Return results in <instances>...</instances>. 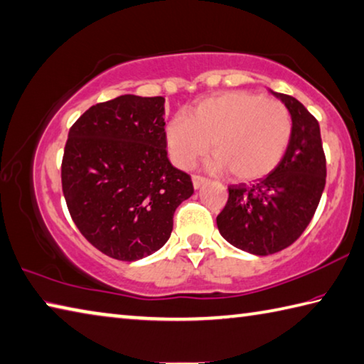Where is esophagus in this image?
I'll return each mask as SVG.
<instances>
[{
	"label": "esophagus",
	"instance_id": "obj_1",
	"mask_svg": "<svg viewBox=\"0 0 364 364\" xmlns=\"http://www.w3.org/2000/svg\"><path fill=\"white\" fill-rule=\"evenodd\" d=\"M208 180L205 176H200V175H193V184H194V188L196 189H199L202 184H205L207 183Z\"/></svg>",
	"mask_w": 364,
	"mask_h": 364
}]
</instances>
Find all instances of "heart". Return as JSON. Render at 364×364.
<instances>
[{"mask_svg":"<svg viewBox=\"0 0 364 364\" xmlns=\"http://www.w3.org/2000/svg\"><path fill=\"white\" fill-rule=\"evenodd\" d=\"M167 146L180 168L210 149V168H229L237 180L253 181L279 167L293 138V116L282 102L250 92L207 98L167 125Z\"/></svg>","mask_w":364,"mask_h":364,"instance_id":"b5f03b06","label":"heart"}]
</instances>
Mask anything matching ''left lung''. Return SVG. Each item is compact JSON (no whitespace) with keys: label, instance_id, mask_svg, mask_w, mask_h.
<instances>
[{"label":"left lung","instance_id":"8db88e82","mask_svg":"<svg viewBox=\"0 0 364 364\" xmlns=\"http://www.w3.org/2000/svg\"><path fill=\"white\" fill-rule=\"evenodd\" d=\"M293 116V138L272 173L253 184H230L216 216L221 235L251 255L279 253L312 221L326 184V157L318 121L294 97L275 94Z\"/></svg>","mask_w":364,"mask_h":364}]
</instances>
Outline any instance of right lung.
Here are the masks:
<instances>
[{"label": "right lung", "instance_id": "right-lung-1", "mask_svg": "<svg viewBox=\"0 0 364 364\" xmlns=\"http://www.w3.org/2000/svg\"><path fill=\"white\" fill-rule=\"evenodd\" d=\"M164 97L121 95L71 125L62 159L70 215L89 243L119 261L153 255L194 193L167 157Z\"/></svg>", "mask_w": 364, "mask_h": 364}]
</instances>
